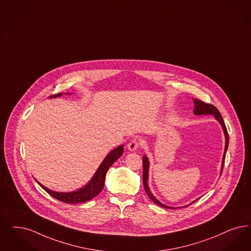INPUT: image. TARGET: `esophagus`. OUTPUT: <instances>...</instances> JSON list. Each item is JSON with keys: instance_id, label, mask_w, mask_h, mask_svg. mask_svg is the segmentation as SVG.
I'll return each mask as SVG.
<instances>
[{"instance_id": "esophagus-1", "label": "esophagus", "mask_w": 251, "mask_h": 251, "mask_svg": "<svg viewBox=\"0 0 251 251\" xmlns=\"http://www.w3.org/2000/svg\"><path fill=\"white\" fill-rule=\"evenodd\" d=\"M139 144L140 142L137 138H133L132 140H130L128 144V150L130 151H135L139 148Z\"/></svg>"}]
</instances>
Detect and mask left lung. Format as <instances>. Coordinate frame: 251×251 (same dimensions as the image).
<instances>
[{
  "instance_id": "obj_1",
  "label": "left lung",
  "mask_w": 251,
  "mask_h": 251,
  "mask_svg": "<svg viewBox=\"0 0 251 251\" xmlns=\"http://www.w3.org/2000/svg\"><path fill=\"white\" fill-rule=\"evenodd\" d=\"M193 102H194V110L193 113L194 115H214L215 119L217 121H219L221 123V127H222V130L224 131V135H225V149H224V154H223V157H222V162H221V175L222 173V169L224 167V161H225V156H226V152L228 150V146H229V134H228V131L226 129V126H225V123L224 121L221 117V114L220 113V111L218 110L217 107H215L213 104H209V103H206V102H203L202 100H198V99H193ZM149 170H150V161L147 156H144L143 157V184H144V188H145V191L147 192L148 196L151 198V200L153 201L155 203H157L158 205H160L161 207H165V208H170V209H176V207H171V206H167L163 203H161L160 201L157 200L155 198V196L151 193V190L149 188ZM197 200L194 201H196ZM192 201V202H194ZM191 202V203H192ZM179 208V207H178Z\"/></svg>"
}]
</instances>
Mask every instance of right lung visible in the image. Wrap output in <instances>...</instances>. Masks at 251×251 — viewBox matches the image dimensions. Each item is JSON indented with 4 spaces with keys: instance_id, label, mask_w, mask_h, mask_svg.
Wrapping results in <instances>:
<instances>
[{
    "instance_id": "add662e5",
    "label": "right lung",
    "mask_w": 251,
    "mask_h": 251,
    "mask_svg": "<svg viewBox=\"0 0 251 251\" xmlns=\"http://www.w3.org/2000/svg\"><path fill=\"white\" fill-rule=\"evenodd\" d=\"M61 95H62V93L54 94L50 96V98L60 97ZM123 148H124V146H120V147L116 148L115 150L111 151L108 153V155L104 158L102 162L100 163L99 168L95 172L91 180L85 187L81 188L77 191H72V192H57V191H51L47 187L43 186L38 181H36L50 195L60 201H63L66 203H79V202H84V201L91 200L92 198L97 196L103 189L106 173L110 168L111 165L121 158V155L123 154V151H124Z\"/></svg>"
}]
</instances>
